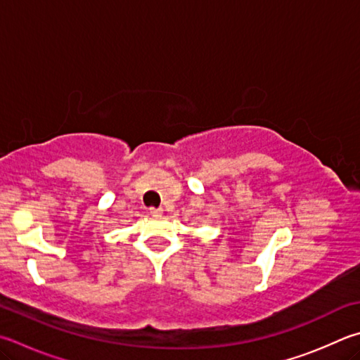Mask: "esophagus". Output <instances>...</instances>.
<instances>
[{
    "label": "esophagus",
    "mask_w": 360,
    "mask_h": 360,
    "mask_svg": "<svg viewBox=\"0 0 360 360\" xmlns=\"http://www.w3.org/2000/svg\"><path fill=\"white\" fill-rule=\"evenodd\" d=\"M163 209L162 207H149V214L154 215V217H159V215H162Z\"/></svg>",
    "instance_id": "1"
}]
</instances>
